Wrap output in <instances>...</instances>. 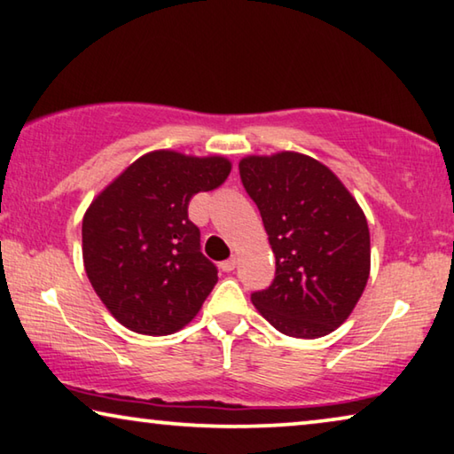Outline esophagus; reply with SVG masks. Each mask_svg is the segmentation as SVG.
Listing matches in <instances>:
<instances>
[{
	"label": "esophagus",
	"mask_w": 454,
	"mask_h": 454,
	"mask_svg": "<svg viewBox=\"0 0 454 454\" xmlns=\"http://www.w3.org/2000/svg\"><path fill=\"white\" fill-rule=\"evenodd\" d=\"M236 265H239V256H230L228 261L222 262V269L228 270V273H230V270H234V269H236Z\"/></svg>",
	"instance_id": "obj_1"
}]
</instances>
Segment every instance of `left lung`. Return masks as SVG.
<instances>
[{
  "label": "left lung",
  "mask_w": 454,
  "mask_h": 454,
  "mask_svg": "<svg viewBox=\"0 0 454 454\" xmlns=\"http://www.w3.org/2000/svg\"><path fill=\"white\" fill-rule=\"evenodd\" d=\"M275 254V279L250 295L270 326L320 338L353 312L371 270L369 226L361 206L326 165L281 151L239 162Z\"/></svg>",
  "instance_id": "8db88e82"
}]
</instances>
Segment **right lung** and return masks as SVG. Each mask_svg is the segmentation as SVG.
<instances>
[{"instance_id":"right-lung-1","label":"right lung","mask_w":454,"mask_h":454,"mask_svg":"<svg viewBox=\"0 0 454 454\" xmlns=\"http://www.w3.org/2000/svg\"><path fill=\"white\" fill-rule=\"evenodd\" d=\"M220 154L153 151L128 165L83 215V265L104 306L128 330L167 336L187 326L218 281L187 207L230 175Z\"/></svg>"}]
</instances>
